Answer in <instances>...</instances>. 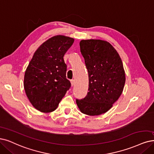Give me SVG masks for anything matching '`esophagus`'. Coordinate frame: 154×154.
Segmentation results:
<instances>
[{"mask_svg":"<svg viewBox=\"0 0 154 154\" xmlns=\"http://www.w3.org/2000/svg\"><path fill=\"white\" fill-rule=\"evenodd\" d=\"M70 82H71L72 86H73V85H74V84H75V81H74V80H71V81H70Z\"/></svg>","mask_w":154,"mask_h":154,"instance_id":"obj_1","label":"esophagus"}]
</instances>
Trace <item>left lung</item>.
Instances as JSON below:
<instances>
[{"mask_svg": "<svg viewBox=\"0 0 154 154\" xmlns=\"http://www.w3.org/2000/svg\"><path fill=\"white\" fill-rule=\"evenodd\" d=\"M80 48L88 72L89 91L76 103L82 113L99 116L109 111L123 91L126 74L122 60L113 45L103 40H81Z\"/></svg>", "mask_w": 154, "mask_h": 154, "instance_id": "obj_1", "label": "left lung"}]
</instances>
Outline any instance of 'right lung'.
Here are the masks:
<instances>
[{
	"label": "right lung",
	"mask_w": 154,
	"mask_h": 154,
	"mask_svg": "<svg viewBox=\"0 0 154 154\" xmlns=\"http://www.w3.org/2000/svg\"><path fill=\"white\" fill-rule=\"evenodd\" d=\"M74 38L55 35L35 51L25 72L24 89L33 106L41 112L54 111L71 86L63 56Z\"/></svg>",
	"instance_id": "add662e5"
}]
</instances>
